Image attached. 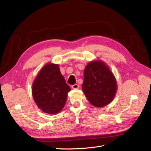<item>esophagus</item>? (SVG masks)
Wrapping results in <instances>:
<instances>
[{
	"instance_id": "1",
	"label": "esophagus",
	"mask_w": 151,
	"mask_h": 151,
	"mask_svg": "<svg viewBox=\"0 0 151 151\" xmlns=\"http://www.w3.org/2000/svg\"><path fill=\"white\" fill-rule=\"evenodd\" d=\"M79 86L78 84H74L72 86V88L73 89H79Z\"/></svg>"
}]
</instances>
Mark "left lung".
Wrapping results in <instances>:
<instances>
[{
    "instance_id": "left-lung-1",
    "label": "left lung",
    "mask_w": 151,
    "mask_h": 151,
    "mask_svg": "<svg viewBox=\"0 0 151 151\" xmlns=\"http://www.w3.org/2000/svg\"><path fill=\"white\" fill-rule=\"evenodd\" d=\"M82 88L91 104L102 108L115 98L117 83L108 66L103 61L97 60L89 62L86 65Z\"/></svg>"
}]
</instances>
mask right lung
<instances>
[{"instance_id": "1", "label": "right lung", "mask_w": 151, "mask_h": 151, "mask_svg": "<svg viewBox=\"0 0 151 151\" xmlns=\"http://www.w3.org/2000/svg\"><path fill=\"white\" fill-rule=\"evenodd\" d=\"M70 88L66 83L58 64L47 63L32 84V95L44 113L57 114L64 107Z\"/></svg>"}]
</instances>
